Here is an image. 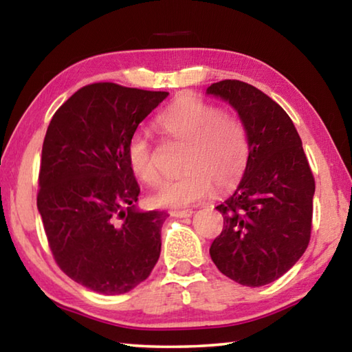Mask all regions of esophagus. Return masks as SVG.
Returning <instances> with one entry per match:
<instances>
[{
	"label": "esophagus",
	"instance_id": "1",
	"mask_svg": "<svg viewBox=\"0 0 352 352\" xmlns=\"http://www.w3.org/2000/svg\"><path fill=\"white\" fill-rule=\"evenodd\" d=\"M192 210H177V211H172L170 214L172 216H175V217H189V216H192Z\"/></svg>",
	"mask_w": 352,
	"mask_h": 352
}]
</instances>
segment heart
Segmentation results:
<instances>
[{"instance_id":"obj_1","label":"heart","mask_w":352,"mask_h":352,"mask_svg":"<svg viewBox=\"0 0 352 352\" xmlns=\"http://www.w3.org/2000/svg\"><path fill=\"white\" fill-rule=\"evenodd\" d=\"M157 127L186 148L182 158L184 172L163 184L155 194V205L188 206L204 199L212 188L226 190L239 183L248 164L250 140L245 124L234 113L200 99H180L160 113ZM127 157L141 182L148 186L162 182L152 142L144 132L132 135Z\"/></svg>"}]
</instances>
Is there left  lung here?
Returning a JSON list of instances; mask_svg holds the SVG:
<instances>
[{"mask_svg": "<svg viewBox=\"0 0 352 352\" xmlns=\"http://www.w3.org/2000/svg\"><path fill=\"white\" fill-rule=\"evenodd\" d=\"M234 107L245 124L250 158L239 186L223 204V228L210 254L233 281L261 287L281 278L311 241L315 180L301 138L281 107L241 80L206 90Z\"/></svg>", "mask_w": 352, "mask_h": 352, "instance_id": "left-lung-1", "label": "left lung"}]
</instances>
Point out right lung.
Segmentation results:
<instances>
[{"label": "right lung", "instance_id": "1", "mask_svg": "<svg viewBox=\"0 0 352 352\" xmlns=\"http://www.w3.org/2000/svg\"><path fill=\"white\" fill-rule=\"evenodd\" d=\"M168 94L90 83L47 126L37 194L47 243L65 275L98 294L132 290L160 258L168 214L136 210L140 184L127 147Z\"/></svg>", "mask_w": 352, "mask_h": 352}]
</instances>
